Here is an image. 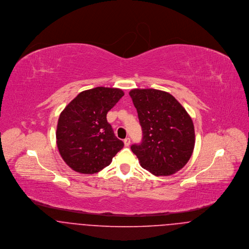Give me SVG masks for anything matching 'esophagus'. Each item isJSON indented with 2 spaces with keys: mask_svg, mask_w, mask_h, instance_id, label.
I'll return each instance as SVG.
<instances>
[{
  "mask_svg": "<svg viewBox=\"0 0 249 249\" xmlns=\"http://www.w3.org/2000/svg\"><path fill=\"white\" fill-rule=\"evenodd\" d=\"M124 145H125V146H129V144H130V139H129V138H125V139L124 140Z\"/></svg>",
  "mask_w": 249,
  "mask_h": 249,
  "instance_id": "34e87169",
  "label": "esophagus"
}]
</instances>
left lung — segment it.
<instances>
[{
  "mask_svg": "<svg viewBox=\"0 0 249 249\" xmlns=\"http://www.w3.org/2000/svg\"><path fill=\"white\" fill-rule=\"evenodd\" d=\"M142 126V142L131 145L143 169L172 176L190 160L195 147L192 118L171 94L156 89L129 92Z\"/></svg>",
  "mask_w": 249,
  "mask_h": 249,
  "instance_id": "left-lung-1",
  "label": "left lung"
}]
</instances>
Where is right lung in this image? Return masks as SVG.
I'll list each match as a JSON object with an SVG mask.
<instances>
[{
	"label": "right lung",
	"mask_w": 249,
	"mask_h": 249,
	"mask_svg": "<svg viewBox=\"0 0 249 249\" xmlns=\"http://www.w3.org/2000/svg\"><path fill=\"white\" fill-rule=\"evenodd\" d=\"M124 95L118 88L96 87L79 93L61 112L56 144L74 172L92 175L110 165L124 147L107 122V112Z\"/></svg>",
	"instance_id": "obj_1"
}]
</instances>
